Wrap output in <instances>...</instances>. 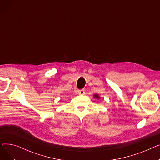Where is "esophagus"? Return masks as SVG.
I'll return each mask as SVG.
<instances>
[{"instance_id": "obj_1", "label": "esophagus", "mask_w": 160, "mask_h": 160, "mask_svg": "<svg viewBox=\"0 0 160 160\" xmlns=\"http://www.w3.org/2000/svg\"><path fill=\"white\" fill-rule=\"evenodd\" d=\"M78 93L80 95H83L85 94V89H80L78 91Z\"/></svg>"}]
</instances>
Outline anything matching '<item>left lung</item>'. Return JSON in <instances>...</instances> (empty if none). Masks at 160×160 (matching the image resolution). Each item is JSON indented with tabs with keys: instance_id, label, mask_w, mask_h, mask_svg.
<instances>
[{
	"instance_id": "1",
	"label": "left lung",
	"mask_w": 160,
	"mask_h": 160,
	"mask_svg": "<svg viewBox=\"0 0 160 160\" xmlns=\"http://www.w3.org/2000/svg\"><path fill=\"white\" fill-rule=\"evenodd\" d=\"M93 97H94V98H96V99H100V96H99L98 94H95V95H93Z\"/></svg>"
}]
</instances>
